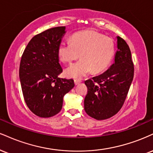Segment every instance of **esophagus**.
I'll return each mask as SVG.
<instances>
[{"instance_id": "1", "label": "esophagus", "mask_w": 153, "mask_h": 153, "mask_svg": "<svg viewBox=\"0 0 153 153\" xmlns=\"http://www.w3.org/2000/svg\"><path fill=\"white\" fill-rule=\"evenodd\" d=\"M74 82H75V85H79L80 83V82H81V81H80V80H75Z\"/></svg>"}]
</instances>
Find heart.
<instances>
[{"label": "heart", "instance_id": "heart-1", "mask_svg": "<svg viewBox=\"0 0 153 153\" xmlns=\"http://www.w3.org/2000/svg\"><path fill=\"white\" fill-rule=\"evenodd\" d=\"M115 45L110 38L95 31H83L73 35L72 40L59 44L58 55L61 61L71 63L80 57L82 60L65 70L68 78L82 79L93 71H103L113 60Z\"/></svg>", "mask_w": 153, "mask_h": 153}]
</instances>
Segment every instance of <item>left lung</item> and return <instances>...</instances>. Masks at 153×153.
<instances>
[{"instance_id": "obj_1", "label": "left lung", "mask_w": 153, "mask_h": 153, "mask_svg": "<svg viewBox=\"0 0 153 153\" xmlns=\"http://www.w3.org/2000/svg\"><path fill=\"white\" fill-rule=\"evenodd\" d=\"M114 62L102 74L88 80L84 109L89 116L101 120L113 117L122 108L134 76L131 52L128 44L117 37Z\"/></svg>"}]
</instances>
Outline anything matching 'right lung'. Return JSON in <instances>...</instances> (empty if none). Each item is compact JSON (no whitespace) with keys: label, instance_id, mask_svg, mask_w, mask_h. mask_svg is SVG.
Returning <instances> with one entry per match:
<instances>
[{"label":"right lung","instance_id":"obj_1","mask_svg":"<svg viewBox=\"0 0 153 153\" xmlns=\"http://www.w3.org/2000/svg\"><path fill=\"white\" fill-rule=\"evenodd\" d=\"M65 27L50 28L30 40L22 56L19 78L28 108L37 116L50 117L62 109L63 97L75 86L59 78L62 69L58 55Z\"/></svg>","mask_w":153,"mask_h":153}]
</instances>
